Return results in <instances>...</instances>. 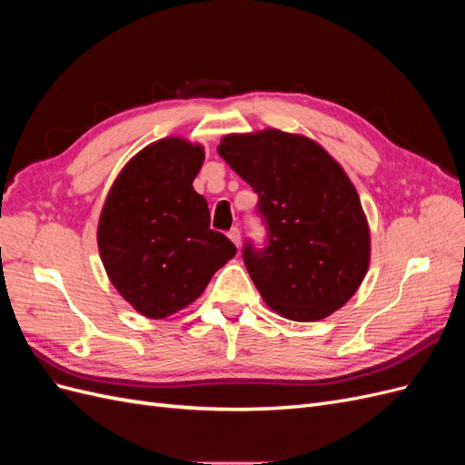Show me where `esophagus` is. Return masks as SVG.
I'll return each instance as SVG.
<instances>
[{"mask_svg": "<svg viewBox=\"0 0 465 465\" xmlns=\"http://www.w3.org/2000/svg\"><path fill=\"white\" fill-rule=\"evenodd\" d=\"M227 234H229V238H231V241L234 242V246H236V248L241 246V231H238L236 227H232Z\"/></svg>", "mask_w": 465, "mask_h": 465, "instance_id": "1", "label": "esophagus"}]
</instances>
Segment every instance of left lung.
<instances>
[{
    "instance_id": "8db88e82",
    "label": "left lung",
    "mask_w": 465,
    "mask_h": 465,
    "mask_svg": "<svg viewBox=\"0 0 465 465\" xmlns=\"http://www.w3.org/2000/svg\"><path fill=\"white\" fill-rule=\"evenodd\" d=\"M258 193L263 244L242 246L263 301L294 322L341 308L369 270L371 236L357 190L330 154L302 135L265 130L217 147Z\"/></svg>"
}]
</instances>
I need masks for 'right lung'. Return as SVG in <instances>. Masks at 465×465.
<instances>
[{"label": "right lung", "mask_w": 465, "mask_h": 465, "mask_svg": "<svg viewBox=\"0 0 465 465\" xmlns=\"http://www.w3.org/2000/svg\"><path fill=\"white\" fill-rule=\"evenodd\" d=\"M203 149L168 137L139 151L112 186L98 223L106 273L137 312L166 318L193 302L236 254L209 229V209L192 182Z\"/></svg>", "instance_id": "add662e5"}]
</instances>
